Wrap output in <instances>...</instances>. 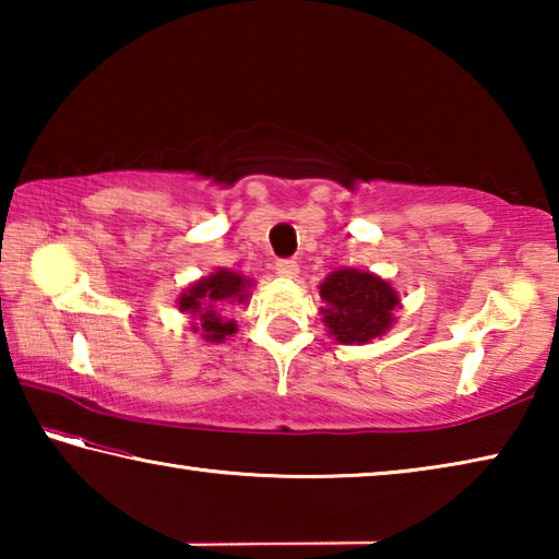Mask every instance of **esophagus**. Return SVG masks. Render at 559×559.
Listing matches in <instances>:
<instances>
[{"label": "esophagus", "instance_id": "esophagus-1", "mask_svg": "<svg viewBox=\"0 0 559 559\" xmlns=\"http://www.w3.org/2000/svg\"><path fill=\"white\" fill-rule=\"evenodd\" d=\"M276 273H278V276L293 278L298 273V261L296 259H278L276 261Z\"/></svg>", "mask_w": 559, "mask_h": 559}]
</instances>
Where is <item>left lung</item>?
Wrapping results in <instances>:
<instances>
[{
	"label": "left lung",
	"mask_w": 559,
	"mask_h": 559,
	"mask_svg": "<svg viewBox=\"0 0 559 559\" xmlns=\"http://www.w3.org/2000/svg\"><path fill=\"white\" fill-rule=\"evenodd\" d=\"M325 300L323 318L330 335L345 345L367 343L382 335L392 325V310L400 306V296L390 283L367 271L340 269L320 286Z\"/></svg>",
	"instance_id": "1"
}]
</instances>
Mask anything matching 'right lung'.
<instances>
[{
    "mask_svg": "<svg viewBox=\"0 0 559 559\" xmlns=\"http://www.w3.org/2000/svg\"><path fill=\"white\" fill-rule=\"evenodd\" d=\"M246 286H249V281L239 273L219 269L210 278L197 281L194 286L187 288V293H182L179 310L200 318V328L192 330H202V335L210 343H222L236 333L234 320H224L222 310L234 306V302H243Z\"/></svg>",
    "mask_w": 559,
    "mask_h": 559,
    "instance_id": "right-lung-1",
    "label": "right lung"
}]
</instances>
